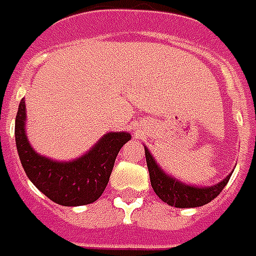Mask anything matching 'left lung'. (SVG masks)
<instances>
[{"label":"left lung","instance_id":"8db88e82","mask_svg":"<svg viewBox=\"0 0 256 256\" xmlns=\"http://www.w3.org/2000/svg\"><path fill=\"white\" fill-rule=\"evenodd\" d=\"M144 154H146V162H148V174H150V182L156 194L168 206H176V208H194V206H206L215 197H218L232 176L229 175L224 178L222 182L210 188L189 186L168 176L166 172L156 164L153 156L148 153V148H144Z\"/></svg>","mask_w":256,"mask_h":256}]
</instances>
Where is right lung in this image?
Here are the masks:
<instances>
[{
	"label": "right lung",
	"mask_w": 256,
	"mask_h": 256,
	"mask_svg": "<svg viewBox=\"0 0 256 256\" xmlns=\"http://www.w3.org/2000/svg\"><path fill=\"white\" fill-rule=\"evenodd\" d=\"M24 124L26 106L22 99L15 122L16 148L22 166L40 192L64 206L90 204L102 196L120 148L131 139L126 132H110L82 157L68 162H58L32 150L26 138Z\"/></svg>",
	"instance_id": "add662e5"
}]
</instances>
